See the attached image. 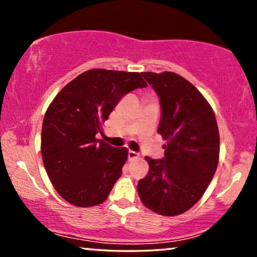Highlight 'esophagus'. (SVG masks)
I'll return each instance as SVG.
<instances>
[{
	"label": "esophagus",
	"instance_id": "esophagus-1",
	"mask_svg": "<svg viewBox=\"0 0 257 257\" xmlns=\"http://www.w3.org/2000/svg\"><path fill=\"white\" fill-rule=\"evenodd\" d=\"M138 158V153L134 151H128V159L129 161H133V159H137Z\"/></svg>",
	"mask_w": 257,
	"mask_h": 257
}]
</instances>
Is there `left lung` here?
Masks as SVG:
<instances>
[{
    "label": "left lung",
    "instance_id": "obj_1",
    "mask_svg": "<svg viewBox=\"0 0 257 257\" xmlns=\"http://www.w3.org/2000/svg\"><path fill=\"white\" fill-rule=\"evenodd\" d=\"M161 102L158 133L167 140L164 157H146L149 174L139 180L144 205L175 216L200 199L219 163L220 137L210 105L192 83L174 72H143Z\"/></svg>",
    "mask_w": 257,
    "mask_h": 257
}]
</instances>
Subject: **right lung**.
Masks as SVG:
<instances>
[{
	"label": "right lung",
	"mask_w": 257,
	"mask_h": 257,
	"mask_svg": "<svg viewBox=\"0 0 257 257\" xmlns=\"http://www.w3.org/2000/svg\"><path fill=\"white\" fill-rule=\"evenodd\" d=\"M145 87L138 72L93 69L65 85L49 105L41 151L53 186L66 202L85 208L107 198L122 175L128 150L95 135L126 93Z\"/></svg>",
	"instance_id": "obj_1"
}]
</instances>
